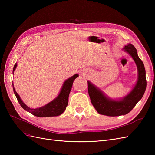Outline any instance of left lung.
Returning a JSON list of instances; mask_svg holds the SVG:
<instances>
[{"label":"left lung","instance_id":"left-lung-1","mask_svg":"<svg viewBox=\"0 0 155 155\" xmlns=\"http://www.w3.org/2000/svg\"><path fill=\"white\" fill-rule=\"evenodd\" d=\"M124 50L129 53L135 61L138 68V78L135 87L127 96L120 101L112 100L107 97L100 89L88 82V92L92 104L98 113L109 116L125 115L130 111L142 99L146 88L145 70L143 62L137 54V50L132 44L125 46Z\"/></svg>","mask_w":155,"mask_h":155}]
</instances>
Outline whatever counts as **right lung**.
<instances>
[{
  "label": "right lung",
  "mask_w": 155,
  "mask_h": 155,
  "mask_svg": "<svg viewBox=\"0 0 155 155\" xmlns=\"http://www.w3.org/2000/svg\"><path fill=\"white\" fill-rule=\"evenodd\" d=\"M17 63L14 65L13 69V72L15 70L17 67ZM78 77V74H75L74 76L70 78L67 79L64 81L63 87L61 88L59 94L55 98V100L48 103V104L45 105L43 107H41L37 109H31V108L27 107L24 103L22 102L19 96L16 92L15 88H14L13 85V89L14 94L17 97V99L19 103L21 106L25 110L30 112L31 114L37 117H50V116H58L61 114L66 109V107L68 105V96L69 94L71 91L72 87V84L74 79Z\"/></svg>",
  "instance_id": "obj_1"
}]
</instances>
